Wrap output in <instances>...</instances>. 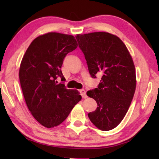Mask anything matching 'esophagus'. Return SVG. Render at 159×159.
Here are the masks:
<instances>
[{
  "mask_svg": "<svg viewBox=\"0 0 159 159\" xmlns=\"http://www.w3.org/2000/svg\"><path fill=\"white\" fill-rule=\"evenodd\" d=\"M80 94H81V96L83 97V98H87V96L86 94V92L84 89H80Z\"/></svg>",
  "mask_w": 159,
  "mask_h": 159,
  "instance_id": "obj_1",
  "label": "esophagus"
}]
</instances>
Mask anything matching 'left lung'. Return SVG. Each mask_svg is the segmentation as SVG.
Returning <instances> with one entry per match:
<instances>
[{
	"label": "left lung",
	"mask_w": 159,
	"mask_h": 159,
	"mask_svg": "<svg viewBox=\"0 0 159 159\" xmlns=\"http://www.w3.org/2000/svg\"><path fill=\"white\" fill-rule=\"evenodd\" d=\"M76 38L91 76L102 75L98 87L87 92L98 104L88 117L98 129L112 130L126 116L135 92L136 71L133 58L124 43L111 33L78 34Z\"/></svg>",
	"instance_id": "obj_1"
}]
</instances>
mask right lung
Instances as JSON below:
<instances>
[{"label":"right lung","instance_id":"1","mask_svg":"<svg viewBox=\"0 0 159 159\" xmlns=\"http://www.w3.org/2000/svg\"><path fill=\"white\" fill-rule=\"evenodd\" d=\"M77 46L73 35L50 32L33 40L23 56L19 70L23 96L33 117L44 127L59 126L82 98L76 89L56 80L65 79L63 59Z\"/></svg>","mask_w":159,"mask_h":159}]
</instances>
